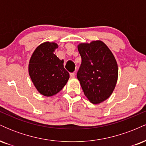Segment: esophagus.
I'll return each mask as SVG.
<instances>
[{
    "label": "esophagus",
    "mask_w": 146,
    "mask_h": 146,
    "mask_svg": "<svg viewBox=\"0 0 146 146\" xmlns=\"http://www.w3.org/2000/svg\"><path fill=\"white\" fill-rule=\"evenodd\" d=\"M70 78H75V73H70Z\"/></svg>",
    "instance_id": "1"
}]
</instances>
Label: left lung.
Segmentation results:
<instances>
[{"label":"left lung","mask_w":146,"mask_h":146,"mask_svg":"<svg viewBox=\"0 0 146 146\" xmlns=\"http://www.w3.org/2000/svg\"><path fill=\"white\" fill-rule=\"evenodd\" d=\"M82 63L77 73L85 96L94 104L101 103L113 93L118 78V66L109 48L100 40L78 46Z\"/></svg>","instance_id":"obj_1"}]
</instances>
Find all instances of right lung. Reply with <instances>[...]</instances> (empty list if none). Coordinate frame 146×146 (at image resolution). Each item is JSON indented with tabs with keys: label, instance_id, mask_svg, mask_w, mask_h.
<instances>
[{
	"label": "right lung",
	"instance_id": "add662e5",
	"mask_svg": "<svg viewBox=\"0 0 146 146\" xmlns=\"http://www.w3.org/2000/svg\"><path fill=\"white\" fill-rule=\"evenodd\" d=\"M58 47L55 42L42 43L29 60L30 78L38 91L44 96L57 94L69 79V73L64 68V60H60L54 53Z\"/></svg>",
	"mask_w": 146,
	"mask_h": 146
}]
</instances>
